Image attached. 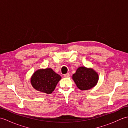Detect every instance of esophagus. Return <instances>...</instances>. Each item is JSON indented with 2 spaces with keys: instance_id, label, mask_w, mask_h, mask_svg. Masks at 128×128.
Returning a JSON list of instances; mask_svg holds the SVG:
<instances>
[{
  "instance_id": "1",
  "label": "esophagus",
  "mask_w": 128,
  "mask_h": 128,
  "mask_svg": "<svg viewBox=\"0 0 128 128\" xmlns=\"http://www.w3.org/2000/svg\"><path fill=\"white\" fill-rule=\"evenodd\" d=\"M69 76H70V74H69V72H68V73H66V74L64 75V77H65V78H68Z\"/></svg>"
}]
</instances>
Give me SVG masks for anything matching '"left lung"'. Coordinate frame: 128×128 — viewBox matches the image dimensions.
<instances>
[{"instance_id": "1", "label": "left lung", "mask_w": 128, "mask_h": 128, "mask_svg": "<svg viewBox=\"0 0 128 128\" xmlns=\"http://www.w3.org/2000/svg\"><path fill=\"white\" fill-rule=\"evenodd\" d=\"M72 79L80 90H87L96 85L98 80V75L92 69L82 66L78 68L73 74Z\"/></svg>"}]
</instances>
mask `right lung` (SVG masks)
<instances>
[{
    "instance_id": "right-lung-1",
    "label": "right lung",
    "mask_w": 128,
    "mask_h": 128,
    "mask_svg": "<svg viewBox=\"0 0 128 128\" xmlns=\"http://www.w3.org/2000/svg\"><path fill=\"white\" fill-rule=\"evenodd\" d=\"M61 78L60 76L50 68L40 69L32 76L31 82L37 91L50 94L54 90Z\"/></svg>"
}]
</instances>
